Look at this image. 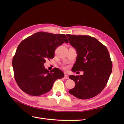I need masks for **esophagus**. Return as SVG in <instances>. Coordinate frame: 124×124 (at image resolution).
Listing matches in <instances>:
<instances>
[{
	"label": "esophagus",
	"mask_w": 124,
	"mask_h": 124,
	"mask_svg": "<svg viewBox=\"0 0 124 124\" xmlns=\"http://www.w3.org/2000/svg\"><path fill=\"white\" fill-rule=\"evenodd\" d=\"M64 78L65 79H69V77H68V76L66 74H65L64 75Z\"/></svg>",
	"instance_id": "esophagus-1"
}]
</instances>
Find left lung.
Instances as JSON below:
<instances>
[{
    "instance_id": "obj_1",
    "label": "left lung",
    "mask_w": 124,
    "mask_h": 124,
    "mask_svg": "<svg viewBox=\"0 0 124 124\" xmlns=\"http://www.w3.org/2000/svg\"><path fill=\"white\" fill-rule=\"evenodd\" d=\"M67 36L78 54L72 71H84L83 75L69 76L76 84L69 93L79 99L92 98L106 87L111 73L112 63L108 50L91 36L69 34Z\"/></svg>"
}]
</instances>
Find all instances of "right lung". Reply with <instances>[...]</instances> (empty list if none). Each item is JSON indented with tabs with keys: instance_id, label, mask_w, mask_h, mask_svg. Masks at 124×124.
Here are the masks:
<instances>
[{
	"instance_id": "right-lung-1",
	"label": "right lung",
	"mask_w": 124,
	"mask_h": 124,
	"mask_svg": "<svg viewBox=\"0 0 124 124\" xmlns=\"http://www.w3.org/2000/svg\"><path fill=\"white\" fill-rule=\"evenodd\" d=\"M68 43L63 34L45 32L34 33L21 41L13 57L12 65L18 86L25 93L39 96L48 92L54 81L64 74L57 68L48 71L46 60L53 59L57 47Z\"/></svg>"
}]
</instances>
